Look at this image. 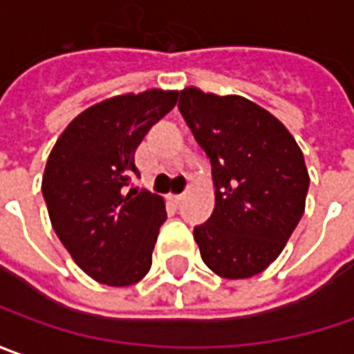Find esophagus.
<instances>
[{"label":"esophagus","instance_id":"1","mask_svg":"<svg viewBox=\"0 0 354 354\" xmlns=\"http://www.w3.org/2000/svg\"><path fill=\"white\" fill-rule=\"evenodd\" d=\"M170 198H172L174 204H180V202L184 200V194H174V196H170Z\"/></svg>","mask_w":354,"mask_h":354}]
</instances>
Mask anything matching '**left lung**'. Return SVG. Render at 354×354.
I'll return each instance as SVG.
<instances>
[{
	"instance_id": "left-lung-1",
	"label": "left lung",
	"mask_w": 354,
	"mask_h": 354,
	"mask_svg": "<svg viewBox=\"0 0 354 354\" xmlns=\"http://www.w3.org/2000/svg\"><path fill=\"white\" fill-rule=\"evenodd\" d=\"M178 109L212 164L216 207L194 227L207 268L225 279L261 273L281 254L305 212L309 174L283 124L252 100L198 88Z\"/></svg>"
}]
</instances>
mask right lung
<instances>
[{
	"mask_svg": "<svg viewBox=\"0 0 354 354\" xmlns=\"http://www.w3.org/2000/svg\"><path fill=\"white\" fill-rule=\"evenodd\" d=\"M176 100L160 88L102 100L71 122L49 154L41 190L55 234L100 283H138L152 266L166 207L132 186L140 176L134 152Z\"/></svg>",
	"mask_w": 354,
	"mask_h": 354,
	"instance_id": "add662e5",
	"label": "right lung"
}]
</instances>
